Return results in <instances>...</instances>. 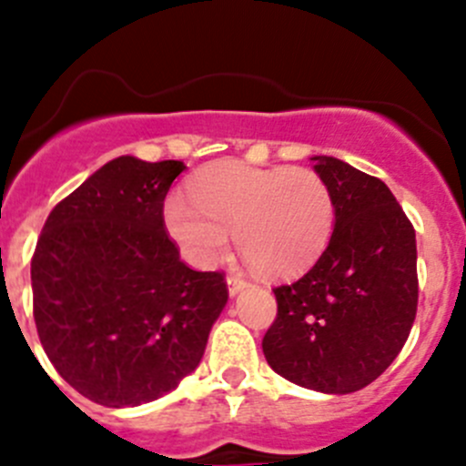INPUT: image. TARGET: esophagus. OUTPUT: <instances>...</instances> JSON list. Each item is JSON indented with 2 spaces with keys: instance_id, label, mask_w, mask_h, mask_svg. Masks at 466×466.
I'll use <instances>...</instances> for the list:
<instances>
[{
  "instance_id": "esophagus-1",
  "label": "esophagus",
  "mask_w": 466,
  "mask_h": 466,
  "mask_svg": "<svg viewBox=\"0 0 466 466\" xmlns=\"http://www.w3.org/2000/svg\"><path fill=\"white\" fill-rule=\"evenodd\" d=\"M243 289H248V281H246V279H241V277H234V275L228 277V290H229V295L241 293Z\"/></svg>"
}]
</instances>
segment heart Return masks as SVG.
<instances>
[{"mask_svg": "<svg viewBox=\"0 0 466 466\" xmlns=\"http://www.w3.org/2000/svg\"><path fill=\"white\" fill-rule=\"evenodd\" d=\"M180 194L164 203V225L182 255L214 266L238 252L266 277H293L318 261L336 225L331 187L313 168H259L223 159L200 168Z\"/></svg>", "mask_w": 466, "mask_h": 466, "instance_id": "1", "label": "heart"}]
</instances>
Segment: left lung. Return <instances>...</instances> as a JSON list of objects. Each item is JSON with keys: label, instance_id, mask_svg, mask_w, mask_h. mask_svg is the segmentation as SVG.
Returning a JSON list of instances; mask_svg holds the SVG:
<instances>
[{"label": "left lung", "instance_id": "8db88e82", "mask_svg": "<svg viewBox=\"0 0 466 466\" xmlns=\"http://www.w3.org/2000/svg\"><path fill=\"white\" fill-rule=\"evenodd\" d=\"M331 187L336 225L316 266L272 289L268 365L327 394L365 388L390 368L417 316L415 228L383 180L327 155L311 157Z\"/></svg>", "mask_w": 466, "mask_h": 466}]
</instances>
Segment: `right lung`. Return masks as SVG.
I'll use <instances>...</instances> for the list:
<instances>
[{"label":"right lung","instance_id":"obj_1","mask_svg":"<svg viewBox=\"0 0 466 466\" xmlns=\"http://www.w3.org/2000/svg\"><path fill=\"white\" fill-rule=\"evenodd\" d=\"M177 159H112L51 209L31 259L33 318L76 392L139 406L198 368L228 302L223 272L191 270L164 225Z\"/></svg>","mask_w":466,"mask_h":466}]
</instances>
